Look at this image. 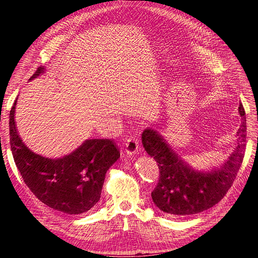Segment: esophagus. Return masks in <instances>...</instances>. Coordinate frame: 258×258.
Here are the masks:
<instances>
[{"mask_svg":"<svg viewBox=\"0 0 258 258\" xmlns=\"http://www.w3.org/2000/svg\"><path fill=\"white\" fill-rule=\"evenodd\" d=\"M124 145H126V153L128 155H134L138 152L139 141L136 138V136L130 135L126 139H124Z\"/></svg>","mask_w":258,"mask_h":258,"instance_id":"1","label":"esophagus"}]
</instances>
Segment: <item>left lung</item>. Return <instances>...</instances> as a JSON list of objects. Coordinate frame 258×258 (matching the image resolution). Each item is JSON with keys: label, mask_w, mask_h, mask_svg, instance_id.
<instances>
[{"label": "left lung", "mask_w": 258, "mask_h": 258, "mask_svg": "<svg viewBox=\"0 0 258 258\" xmlns=\"http://www.w3.org/2000/svg\"><path fill=\"white\" fill-rule=\"evenodd\" d=\"M242 117L235 151L220 169L198 171L184 162L157 131L145 129L142 143L147 154L159 168V179L152 198L154 204L169 216L200 213L220 202L238 174L245 153L246 118L243 105H239Z\"/></svg>", "instance_id": "left-lung-1"}]
</instances>
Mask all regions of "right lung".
Masks as SVG:
<instances>
[{
    "label": "right lung",
    "mask_w": 258,
    "mask_h": 258,
    "mask_svg": "<svg viewBox=\"0 0 258 258\" xmlns=\"http://www.w3.org/2000/svg\"><path fill=\"white\" fill-rule=\"evenodd\" d=\"M45 71L38 67L33 80ZM10 113V142L15 163L35 197L49 208L68 214L87 212L100 200L105 173L120 157L112 139H91L62 158L51 159L30 151L15 123V105Z\"/></svg>",
    "instance_id": "1"
}]
</instances>
